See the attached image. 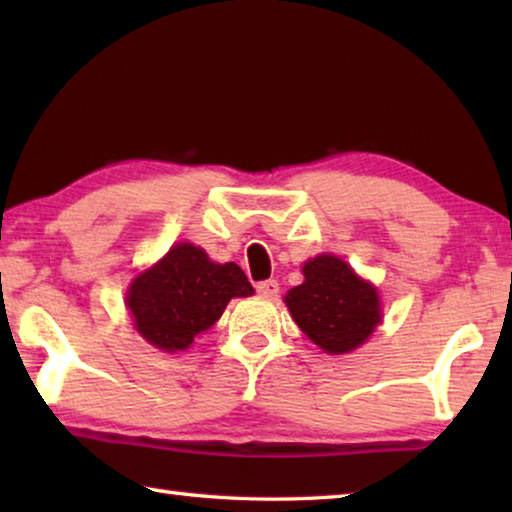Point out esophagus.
I'll return each instance as SVG.
<instances>
[{"instance_id":"1","label":"esophagus","mask_w":512,"mask_h":512,"mask_svg":"<svg viewBox=\"0 0 512 512\" xmlns=\"http://www.w3.org/2000/svg\"><path fill=\"white\" fill-rule=\"evenodd\" d=\"M257 293L264 298H275L280 293V282L277 280H264L257 284Z\"/></svg>"}]
</instances>
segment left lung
Returning a JSON list of instances; mask_svg holds the SVG:
<instances>
[{
  "mask_svg": "<svg viewBox=\"0 0 512 512\" xmlns=\"http://www.w3.org/2000/svg\"><path fill=\"white\" fill-rule=\"evenodd\" d=\"M302 271L305 282L284 298L298 327L329 354L359 348L379 323L377 291L334 255L309 259Z\"/></svg>",
  "mask_w": 512,
  "mask_h": 512,
  "instance_id": "left-lung-1",
  "label": "left lung"
}]
</instances>
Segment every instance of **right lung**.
I'll list each match as a JSON object with an SVG mask.
<instances>
[{
	"label": "right lung",
	"instance_id": "1",
	"mask_svg": "<svg viewBox=\"0 0 512 512\" xmlns=\"http://www.w3.org/2000/svg\"><path fill=\"white\" fill-rule=\"evenodd\" d=\"M253 284L237 264H214L205 250L178 244L137 275L126 305L135 327L160 350H185L221 318L230 298H246Z\"/></svg>",
	"mask_w": 512,
	"mask_h": 512
}]
</instances>
